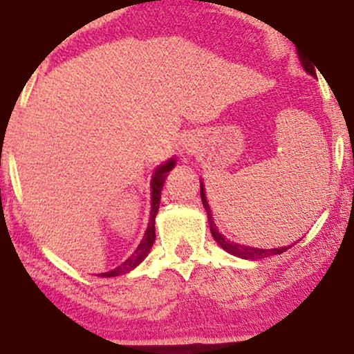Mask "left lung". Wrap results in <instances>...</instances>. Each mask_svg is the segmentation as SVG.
Instances as JSON below:
<instances>
[{
  "mask_svg": "<svg viewBox=\"0 0 354 354\" xmlns=\"http://www.w3.org/2000/svg\"><path fill=\"white\" fill-rule=\"evenodd\" d=\"M301 63H303L304 69L308 71L309 74L315 75V69L310 61H306L303 58V55H301ZM201 199H202V204H204L205 210H207V215H209V223H210V232H212V236L215 238V241L220 244L221 248L225 249L226 252L233 254V256H238L241 259H251V261H257V259H263V257H270V256H275V254H281L285 252L286 249L290 246H285V248H275V249H257V248H251V246H241V244H236L233 241H228L223 234L218 233V230H216V226L214 223V218H212V210L209 204H207V199H205V192H204V185H201Z\"/></svg>",
  "mask_w": 354,
  "mask_h": 354,
  "instance_id": "1",
  "label": "left lung"
}]
</instances>
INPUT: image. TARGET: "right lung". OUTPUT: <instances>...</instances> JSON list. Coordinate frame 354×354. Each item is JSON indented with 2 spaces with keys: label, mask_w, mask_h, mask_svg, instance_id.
Segmentation results:
<instances>
[{
  "label": "right lung",
  "mask_w": 354,
  "mask_h": 354,
  "mask_svg": "<svg viewBox=\"0 0 354 354\" xmlns=\"http://www.w3.org/2000/svg\"><path fill=\"white\" fill-rule=\"evenodd\" d=\"M174 165H176L174 163V158H171L169 162L162 165V167H158L157 171H155V174H153V178H152V210H150L149 228H147V232H145L142 241H140L138 249H136L133 256H131L129 259H126L121 266H118L116 268H113V270H110V272L100 273V277H118V275H122V273H128L129 270H133L134 267H138L139 263L142 262L145 257H147L150 248H152V244L155 241V215H157L158 207H160V194H162L165 180H167L168 173L171 171Z\"/></svg>",
  "instance_id": "1"
}]
</instances>
